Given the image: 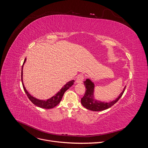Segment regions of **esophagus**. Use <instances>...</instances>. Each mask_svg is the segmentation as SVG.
Returning <instances> with one entry per match:
<instances>
[{
	"instance_id": "esophagus-1",
	"label": "esophagus",
	"mask_w": 148,
	"mask_h": 148,
	"mask_svg": "<svg viewBox=\"0 0 148 148\" xmlns=\"http://www.w3.org/2000/svg\"><path fill=\"white\" fill-rule=\"evenodd\" d=\"M83 79H84V76L83 75H81L77 77V79H76V82L77 83H82L83 82Z\"/></svg>"
}]
</instances>
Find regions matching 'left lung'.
Masks as SVG:
<instances>
[{"label":"left lung","instance_id":"8db88e82","mask_svg":"<svg viewBox=\"0 0 148 148\" xmlns=\"http://www.w3.org/2000/svg\"><path fill=\"white\" fill-rule=\"evenodd\" d=\"M84 84L85 88H86V90L85 91L84 96L82 98L81 103L85 108L92 111H102L110 108L122 97L125 91V88H126V86H125L122 92L120 94L119 97L116 98L115 100L109 102H105L95 99V96H94L95 84L90 79H86V81L84 82Z\"/></svg>","mask_w":148,"mask_h":148}]
</instances>
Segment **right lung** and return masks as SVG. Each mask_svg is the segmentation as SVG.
Returning a JSON list of instances; mask_svg holds the SVG:
<instances>
[{
  "label": "right lung",
  "mask_w": 148,
  "mask_h": 148,
  "mask_svg": "<svg viewBox=\"0 0 148 148\" xmlns=\"http://www.w3.org/2000/svg\"><path fill=\"white\" fill-rule=\"evenodd\" d=\"M26 60V59L25 58V59L24 60L23 64L22 65V69H21V82H22V84H23V87L24 89V91L26 92V95H27L28 97L29 98V99L31 101V102H33V104L36 106L39 107H41V108L43 109H52L53 108V107H56L57 105H58L60 103V102L62 100V98L63 97L65 92L67 90V89H69L72 85L74 84L75 81L73 79L71 81L69 82L68 83H66L64 87H62L60 90L58 92L56 95L54 96H53L52 97L49 98L48 99L46 100H40L38 99H36V98L31 96L30 94L28 92V91L26 90L23 82V65L25 63V62Z\"/></svg>",
  "instance_id": "obj_1"
}]
</instances>
